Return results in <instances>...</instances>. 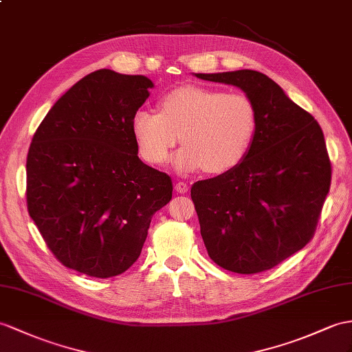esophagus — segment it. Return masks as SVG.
I'll return each instance as SVG.
<instances>
[{"label":"esophagus","instance_id":"1","mask_svg":"<svg viewBox=\"0 0 352 352\" xmlns=\"http://www.w3.org/2000/svg\"><path fill=\"white\" fill-rule=\"evenodd\" d=\"M175 190L179 192V194H186L188 191H190V185H188L186 182H177L175 185Z\"/></svg>","mask_w":352,"mask_h":352}]
</instances>
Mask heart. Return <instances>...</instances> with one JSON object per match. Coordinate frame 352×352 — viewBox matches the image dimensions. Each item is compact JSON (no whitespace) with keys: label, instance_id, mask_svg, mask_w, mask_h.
<instances>
[{"label":"heart","instance_id":"1","mask_svg":"<svg viewBox=\"0 0 352 352\" xmlns=\"http://www.w3.org/2000/svg\"><path fill=\"white\" fill-rule=\"evenodd\" d=\"M256 128L258 116L250 97L199 87L170 91L160 100V113L140 109L131 119L144 161L164 164L181 137L184 148L176 153L175 166L181 171L203 168L209 175L241 166L252 148Z\"/></svg>","mask_w":352,"mask_h":352}]
</instances>
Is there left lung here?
Segmentation results:
<instances>
[{"mask_svg": "<svg viewBox=\"0 0 352 352\" xmlns=\"http://www.w3.org/2000/svg\"><path fill=\"white\" fill-rule=\"evenodd\" d=\"M195 76L241 88L258 116L242 164L191 188L204 246L226 270H270L309 243L318 226L331 182L322 130L260 72Z\"/></svg>", "mask_w": 352, "mask_h": 352, "instance_id": "obj_1", "label": "left lung"}]
</instances>
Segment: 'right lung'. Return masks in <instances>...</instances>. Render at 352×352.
I'll use <instances>...</instances> for the list:
<instances>
[{
  "mask_svg": "<svg viewBox=\"0 0 352 352\" xmlns=\"http://www.w3.org/2000/svg\"><path fill=\"white\" fill-rule=\"evenodd\" d=\"M144 76L97 70L59 98L34 133L27 208L65 267L111 278L139 258L171 177L137 157L131 119L149 97Z\"/></svg>",
  "mask_w": 352,
  "mask_h": 352,
  "instance_id": "obj_1",
  "label": "right lung"
}]
</instances>
